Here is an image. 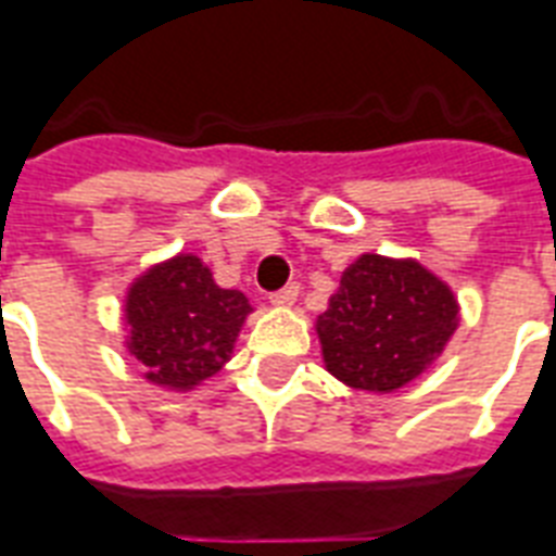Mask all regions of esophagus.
I'll use <instances>...</instances> for the list:
<instances>
[{
	"mask_svg": "<svg viewBox=\"0 0 556 556\" xmlns=\"http://www.w3.org/2000/svg\"><path fill=\"white\" fill-rule=\"evenodd\" d=\"M296 294H300V286H286V288H279V291H274V294H270V303H274V306H279V308L294 306Z\"/></svg>",
	"mask_w": 556,
	"mask_h": 556,
	"instance_id": "34e87169",
	"label": "esophagus"
}]
</instances>
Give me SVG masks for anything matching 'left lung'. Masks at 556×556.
<instances>
[{"label":"left lung","mask_w":556,"mask_h":556,"mask_svg":"<svg viewBox=\"0 0 556 556\" xmlns=\"http://www.w3.org/2000/svg\"><path fill=\"white\" fill-rule=\"evenodd\" d=\"M457 312L452 288L419 262L364 253L317 317L326 370L355 391L405 388L443 353Z\"/></svg>","instance_id":"obj_1"}]
</instances>
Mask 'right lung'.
Instances as JSON below:
<instances>
[{"label": "right lung", "instance_id": "right-lung-1", "mask_svg": "<svg viewBox=\"0 0 556 556\" xmlns=\"http://www.w3.org/2000/svg\"><path fill=\"white\" fill-rule=\"evenodd\" d=\"M248 296L215 286L212 270L192 253L160 262L127 288V353L146 379L168 391H192L230 362L250 315Z\"/></svg>", "mask_w": 556, "mask_h": 556}]
</instances>
